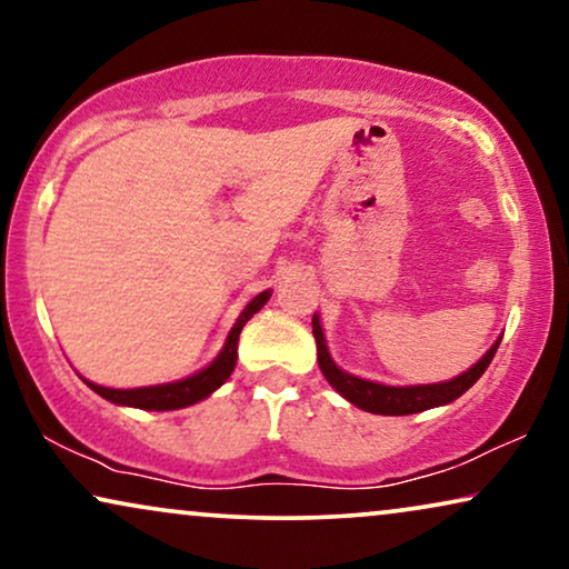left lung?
<instances>
[{
	"label": "left lung",
	"mask_w": 569,
	"mask_h": 569,
	"mask_svg": "<svg viewBox=\"0 0 569 569\" xmlns=\"http://www.w3.org/2000/svg\"><path fill=\"white\" fill-rule=\"evenodd\" d=\"M313 337L318 347V368L326 376V380L345 396L347 401H352L355 407H360L370 415H388V417H401V415H417V411H427L435 407H446V403L456 401L458 396H463L477 380L485 376V370L492 362V357L500 347V339L489 347V352L481 360L453 380L446 383H430V386H383L372 383V380L357 378L352 372H345L337 368V362L331 360L329 347H326V337L321 329V321L313 316Z\"/></svg>",
	"instance_id": "8db88e82"
}]
</instances>
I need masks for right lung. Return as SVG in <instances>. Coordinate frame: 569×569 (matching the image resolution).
Here are the masks:
<instances>
[{"label": "right lung", "mask_w": 569, "mask_h": 569, "mask_svg": "<svg viewBox=\"0 0 569 569\" xmlns=\"http://www.w3.org/2000/svg\"><path fill=\"white\" fill-rule=\"evenodd\" d=\"M271 290H263L261 295L248 302L243 308V313L238 316L236 326H232L228 333V341H224L222 352L214 357L212 362L207 365L204 370L193 372V376L183 378V380H173V383H160V386H144V388H106V386H96L90 380H84L92 391L98 396H103L106 401L119 403V407H134V409H147V411H170V409H183L191 407L201 399H207L209 393H214L224 380L230 378V372L236 370V360H238V337L243 331V326L248 318L253 313H259L263 308V302L269 300Z\"/></svg>", "instance_id": "add662e5"}]
</instances>
